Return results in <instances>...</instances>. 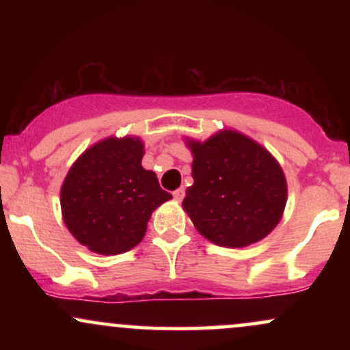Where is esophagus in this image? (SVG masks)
Returning a JSON list of instances; mask_svg holds the SVG:
<instances>
[{
    "label": "esophagus",
    "instance_id": "34e87169",
    "mask_svg": "<svg viewBox=\"0 0 350 350\" xmlns=\"http://www.w3.org/2000/svg\"><path fill=\"white\" fill-rule=\"evenodd\" d=\"M184 196H186V189H184V187H179L178 191L172 192V198L178 200V202H180V200L184 199Z\"/></svg>",
    "mask_w": 350,
    "mask_h": 350
}]
</instances>
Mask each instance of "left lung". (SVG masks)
Masks as SVG:
<instances>
[{
	"mask_svg": "<svg viewBox=\"0 0 350 350\" xmlns=\"http://www.w3.org/2000/svg\"><path fill=\"white\" fill-rule=\"evenodd\" d=\"M194 184L183 207L196 228L220 247H247L267 237L286 206V179L276 159L237 131L189 143Z\"/></svg>",
	"mask_w": 350,
	"mask_h": 350,
	"instance_id": "8db88e82",
	"label": "left lung"
}]
</instances>
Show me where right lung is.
Wrapping results in <instances>:
<instances>
[{
  "instance_id": "1",
  "label": "right lung",
  "mask_w": 350,
  "mask_h": 350,
  "mask_svg": "<svg viewBox=\"0 0 350 350\" xmlns=\"http://www.w3.org/2000/svg\"><path fill=\"white\" fill-rule=\"evenodd\" d=\"M138 138H108L70 167L60 191L70 234L100 255H118L138 245L151 212L172 196L142 166Z\"/></svg>"
}]
</instances>
